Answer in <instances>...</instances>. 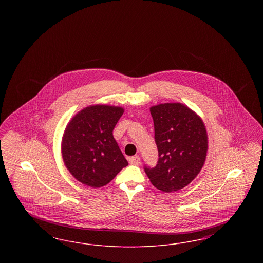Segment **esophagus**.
<instances>
[{
    "label": "esophagus",
    "mask_w": 263,
    "mask_h": 263,
    "mask_svg": "<svg viewBox=\"0 0 263 263\" xmlns=\"http://www.w3.org/2000/svg\"><path fill=\"white\" fill-rule=\"evenodd\" d=\"M129 163L133 165H138L140 163V157L138 156H133L131 158H129Z\"/></svg>",
    "instance_id": "obj_1"
}]
</instances>
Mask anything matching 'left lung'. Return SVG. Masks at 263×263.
I'll return each mask as SVG.
<instances>
[{
  "instance_id": "left-lung-1",
  "label": "left lung",
  "mask_w": 263,
  "mask_h": 263,
  "mask_svg": "<svg viewBox=\"0 0 263 263\" xmlns=\"http://www.w3.org/2000/svg\"><path fill=\"white\" fill-rule=\"evenodd\" d=\"M159 160L155 167L145 166L152 184L163 192L177 191L200 173L208 136L202 121L186 105L162 103L150 108Z\"/></svg>"
}]
</instances>
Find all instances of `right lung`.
<instances>
[{
	"label": "right lung",
	"instance_id": "1",
	"mask_svg": "<svg viewBox=\"0 0 263 263\" xmlns=\"http://www.w3.org/2000/svg\"><path fill=\"white\" fill-rule=\"evenodd\" d=\"M123 112L119 106L90 105L68 123L62 139L63 161L78 181L101 187L128 165L112 133Z\"/></svg>",
	"mask_w": 263,
	"mask_h": 263
}]
</instances>
